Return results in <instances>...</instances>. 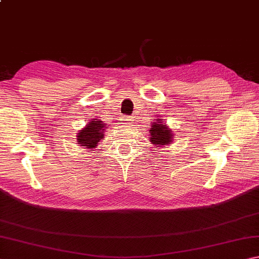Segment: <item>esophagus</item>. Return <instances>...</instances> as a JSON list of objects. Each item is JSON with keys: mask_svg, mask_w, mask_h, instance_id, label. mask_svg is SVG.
<instances>
[{"mask_svg": "<svg viewBox=\"0 0 259 259\" xmlns=\"http://www.w3.org/2000/svg\"><path fill=\"white\" fill-rule=\"evenodd\" d=\"M122 121H124L125 124H131V123H133V122H131V121H133V119H131V117H129V116H124L123 119H122Z\"/></svg>", "mask_w": 259, "mask_h": 259, "instance_id": "esophagus-1", "label": "esophagus"}]
</instances>
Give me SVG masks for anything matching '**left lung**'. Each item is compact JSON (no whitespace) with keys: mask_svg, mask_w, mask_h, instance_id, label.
I'll return each instance as SVG.
<instances>
[{"mask_svg":"<svg viewBox=\"0 0 259 259\" xmlns=\"http://www.w3.org/2000/svg\"><path fill=\"white\" fill-rule=\"evenodd\" d=\"M156 123H152V128L150 129V136L148 138L151 139L153 145L157 147H162L163 145H170L172 142V131L169 129L164 123H162L161 119H156Z\"/></svg>","mask_w":259,"mask_h":259,"instance_id":"8db88e82","label":"left lung"}]
</instances>
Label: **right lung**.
I'll list each match as a JSON object with an SVG mask.
<instances>
[{"mask_svg": "<svg viewBox=\"0 0 259 259\" xmlns=\"http://www.w3.org/2000/svg\"><path fill=\"white\" fill-rule=\"evenodd\" d=\"M104 130L105 124L103 123V121H90L85 125V128L80 130V133L77 134V144H80L81 146L88 148V150H93V148L98 145L100 139L104 138Z\"/></svg>", "mask_w": 259, "mask_h": 259, "instance_id": "add662e5", "label": "right lung"}]
</instances>
